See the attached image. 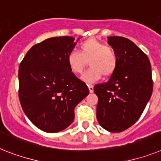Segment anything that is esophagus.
<instances>
[{"label": "esophagus", "mask_w": 161, "mask_h": 161, "mask_svg": "<svg viewBox=\"0 0 161 161\" xmlns=\"http://www.w3.org/2000/svg\"><path fill=\"white\" fill-rule=\"evenodd\" d=\"M88 88H89V91H90V93L94 92V86H92V85H89Z\"/></svg>", "instance_id": "esophagus-1"}]
</instances>
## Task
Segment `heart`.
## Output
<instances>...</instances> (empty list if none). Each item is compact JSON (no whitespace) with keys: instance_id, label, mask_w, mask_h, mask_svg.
I'll use <instances>...</instances> for the list:
<instances>
[{"instance_id":"1","label":"heart","mask_w":161,"mask_h":161,"mask_svg":"<svg viewBox=\"0 0 161 161\" xmlns=\"http://www.w3.org/2000/svg\"><path fill=\"white\" fill-rule=\"evenodd\" d=\"M90 65V69L82 75V80L87 84L98 81L102 75L109 76L116 71L118 56L111 47L95 38L81 42L78 53L71 52L66 57V63L73 75H79Z\"/></svg>"}]
</instances>
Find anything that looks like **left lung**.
Wrapping results in <instances>:
<instances>
[{
    "instance_id": "obj_1",
    "label": "left lung",
    "mask_w": 161,
    "mask_h": 161,
    "mask_svg": "<svg viewBox=\"0 0 161 161\" xmlns=\"http://www.w3.org/2000/svg\"><path fill=\"white\" fill-rule=\"evenodd\" d=\"M118 56L116 71L106 83L98 84L96 115L99 125L120 132L139 119L151 99L153 81L147 56L133 42L123 37H108Z\"/></svg>"
}]
</instances>
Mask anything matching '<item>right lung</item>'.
Here are the masks:
<instances>
[{
    "instance_id": "add662e5",
    "label": "right lung",
    "mask_w": 161,
    "mask_h": 161,
    "mask_svg": "<svg viewBox=\"0 0 161 161\" xmlns=\"http://www.w3.org/2000/svg\"><path fill=\"white\" fill-rule=\"evenodd\" d=\"M78 38H47L29 50L19 67V97L26 116L40 130L54 133L74 121V109L88 87L70 71L66 57Z\"/></svg>"
}]
</instances>
